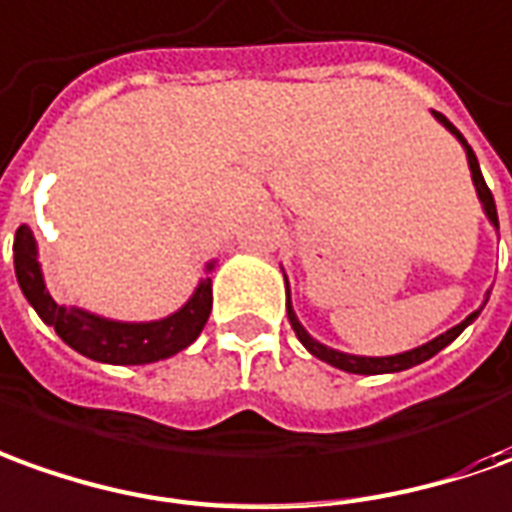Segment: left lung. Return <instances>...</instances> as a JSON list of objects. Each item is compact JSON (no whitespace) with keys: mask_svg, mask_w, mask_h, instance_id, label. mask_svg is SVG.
<instances>
[{"mask_svg":"<svg viewBox=\"0 0 512 512\" xmlns=\"http://www.w3.org/2000/svg\"><path fill=\"white\" fill-rule=\"evenodd\" d=\"M435 116H438L440 122L446 125V128L463 142L465 147V155H468V167H471V178H474V186H477V195L479 200H482V206H485V214L491 217V222L499 228V217H496V203H493V195L491 189H488V183H485V178H482V169H479V161L477 155H474V150H471V144L465 142L463 133L451 125L449 119L443 114H438L435 111ZM479 312H474V315H468L460 323V326H454V329H449L446 334H440V337H435L432 343L421 345V348H412V351H407V354H396V357H354V354H340V351H334V348H326V345H320L317 340H312L309 334H306V329H303L301 323H298V317H295V312H292L290 306V290H287V317H290L292 329H295V334H298V340H301L303 345H306V351L309 354H315L317 359H323V362H329V365H334V368L340 370H348V373H365V376H373V373H398V370H407L412 368V365H421V362H426V359H432L438 351H443L446 345L454 340V337H460V331L477 317Z\"/></svg>","mask_w":512,"mask_h":512,"instance_id":"8db88e82","label":"left lung"}]
</instances>
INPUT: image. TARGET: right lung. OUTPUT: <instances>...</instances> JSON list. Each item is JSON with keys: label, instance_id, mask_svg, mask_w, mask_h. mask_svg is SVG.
I'll return each instance as SVG.
<instances>
[{"label": "right lung", "instance_id": "1", "mask_svg": "<svg viewBox=\"0 0 512 512\" xmlns=\"http://www.w3.org/2000/svg\"><path fill=\"white\" fill-rule=\"evenodd\" d=\"M13 264H16L21 292L38 312V317L58 331V337L77 354L108 362V365H147V362L172 357L186 345L195 343L211 315L209 276L200 281L192 301L186 303L181 312L164 320H153V323H116V320L88 315L74 306H61L52 301V295L44 287V276L35 256L33 231L27 225H19L16 239H13Z\"/></svg>", "mask_w": 512, "mask_h": 512}]
</instances>
